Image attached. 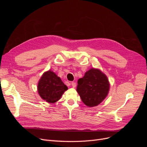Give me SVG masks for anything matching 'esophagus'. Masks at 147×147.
Instances as JSON below:
<instances>
[{
  "label": "esophagus",
  "mask_w": 147,
  "mask_h": 147,
  "mask_svg": "<svg viewBox=\"0 0 147 147\" xmlns=\"http://www.w3.org/2000/svg\"><path fill=\"white\" fill-rule=\"evenodd\" d=\"M72 86L73 88H75V86H76V83L72 82Z\"/></svg>",
  "instance_id": "obj_1"
}]
</instances>
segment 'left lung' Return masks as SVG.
Instances as JSON below:
<instances>
[{"instance_id":"obj_1","label":"left lung","mask_w":147,"mask_h":147,"mask_svg":"<svg viewBox=\"0 0 147 147\" xmlns=\"http://www.w3.org/2000/svg\"><path fill=\"white\" fill-rule=\"evenodd\" d=\"M109 90V79L99 69H90L78 80L77 91L82 102L89 107L100 104L107 96Z\"/></svg>"}]
</instances>
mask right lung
I'll use <instances>...</instances> for the list:
<instances>
[{
  "instance_id": "1",
  "label": "right lung",
  "mask_w": 147,
  "mask_h": 147,
  "mask_svg": "<svg viewBox=\"0 0 147 147\" xmlns=\"http://www.w3.org/2000/svg\"><path fill=\"white\" fill-rule=\"evenodd\" d=\"M68 88L52 70L44 72L39 80L37 91L41 98L50 104L59 100Z\"/></svg>"
}]
</instances>
